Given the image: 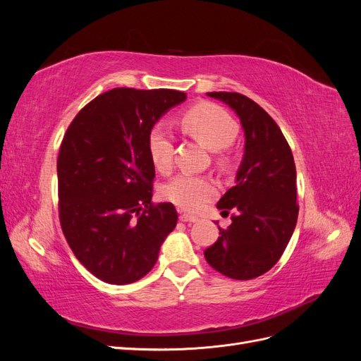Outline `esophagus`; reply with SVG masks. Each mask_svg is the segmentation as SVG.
<instances>
[{"label":"esophagus","instance_id":"obj_1","mask_svg":"<svg viewBox=\"0 0 361 361\" xmlns=\"http://www.w3.org/2000/svg\"><path fill=\"white\" fill-rule=\"evenodd\" d=\"M180 221H183V223H188V224H191V223H197L199 221V218L195 216V215H191V214H180Z\"/></svg>","mask_w":361,"mask_h":361}]
</instances>
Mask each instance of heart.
Listing matches in <instances>:
<instances>
[{"label":"heart","instance_id":"1","mask_svg":"<svg viewBox=\"0 0 361 361\" xmlns=\"http://www.w3.org/2000/svg\"><path fill=\"white\" fill-rule=\"evenodd\" d=\"M183 128L209 150H221L233 143L238 135V123L221 106L203 102L194 105L182 118ZM147 150L154 167L162 173H170L173 167V138L169 130L157 125L147 138ZM227 155L220 157L221 166H228ZM216 192L211 179L192 174H179L161 188V195L167 202L183 211L197 212L206 206Z\"/></svg>","mask_w":361,"mask_h":361}]
</instances>
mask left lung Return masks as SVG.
Masks as SVG:
<instances>
[{
    "label": "left lung",
    "mask_w": 361,
    "mask_h": 361,
    "mask_svg": "<svg viewBox=\"0 0 361 361\" xmlns=\"http://www.w3.org/2000/svg\"><path fill=\"white\" fill-rule=\"evenodd\" d=\"M241 120L245 147L235 187L216 207L233 209L232 224L204 250L206 262L223 276L251 280L281 257L297 226V170L288 141L272 117L241 93L211 92Z\"/></svg>",
    "instance_id": "8db88e82"
}]
</instances>
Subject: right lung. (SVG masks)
<instances>
[{
    "label": "right lung",
    "mask_w": 361,
    "mask_h": 361,
    "mask_svg": "<svg viewBox=\"0 0 361 361\" xmlns=\"http://www.w3.org/2000/svg\"><path fill=\"white\" fill-rule=\"evenodd\" d=\"M178 90L113 89L76 114L57 159L60 223L73 255L94 277L128 285L145 277L176 227L171 203H152L155 167L147 138Z\"/></svg>",
    "instance_id": "1"
}]
</instances>
